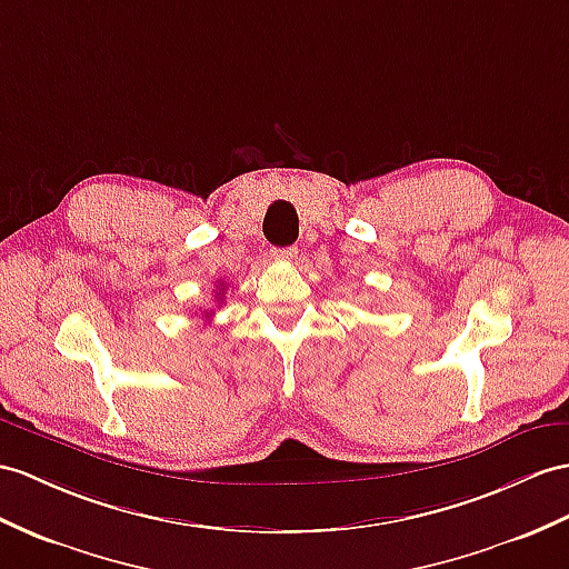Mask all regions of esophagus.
Here are the masks:
<instances>
[{"mask_svg":"<svg viewBox=\"0 0 569 569\" xmlns=\"http://www.w3.org/2000/svg\"><path fill=\"white\" fill-rule=\"evenodd\" d=\"M272 258H274V260H295V258H297V246L272 248Z\"/></svg>","mask_w":569,"mask_h":569,"instance_id":"34e87169","label":"esophagus"}]
</instances>
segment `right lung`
Wrapping results in <instances>:
<instances>
[{
    "label": "right lung",
    "mask_w": 569,
    "mask_h": 569,
    "mask_svg": "<svg viewBox=\"0 0 569 569\" xmlns=\"http://www.w3.org/2000/svg\"><path fill=\"white\" fill-rule=\"evenodd\" d=\"M224 289H227V287H224V282H219V292L214 295V301H217V303L224 301ZM212 313H214L212 309H210V311H204V316H207V318H212Z\"/></svg>",
    "instance_id": "obj_1"
}]
</instances>
